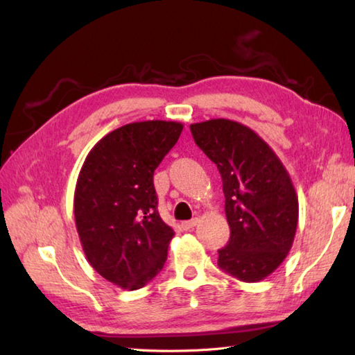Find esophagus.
<instances>
[{"label":"esophagus","instance_id":"esophagus-1","mask_svg":"<svg viewBox=\"0 0 355 355\" xmlns=\"http://www.w3.org/2000/svg\"><path fill=\"white\" fill-rule=\"evenodd\" d=\"M197 224H198V218H193V220H191V221L182 223V227H183V230H191V229H193Z\"/></svg>","mask_w":355,"mask_h":355}]
</instances>
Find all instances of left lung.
Masks as SVG:
<instances>
[{
  "label": "left lung",
  "instance_id": "obj_1",
  "mask_svg": "<svg viewBox=\"0 0 355 355\" xmlns=\"http://www.w3.org/2000/svg\"><path fill=\"white\" fill-rule=\"evenodd\" d=\"M191 132L223 180L230 239L218 250V266L239 281H262L296 235L299 202L288 172L258 134L233 120L193 123Z\"/></svg>",
  "mask_w": 355,
  "mask_h": 355
}]
</instances>
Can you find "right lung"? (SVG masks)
Returning <instances> with one entry per match:
<instances>
[{"label": "right lung", "instance_id": "1", "mask_svg": "<svg viewBox=\"0 0 355 355\" xmlns=\"http://www.w3.org/2000/svg\"><path fill=\"white\" fill-rule=\"evenodd\" d=\"M183 125L148 120L107 134L87 155L74 191V220L92 267L123 290L160 273L172 236L158 214L154 171Z\"/></svg>", "mask_w": 355, "mask_h": 355}]
</instances>
